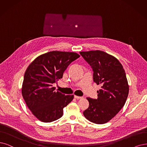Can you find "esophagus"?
<instances>
[{"label":"esophagus","mask_w":147,"mask_h":147,"mask_svg":"<svg viewBox=\"0 0 147 147\" xmlns=\"http://www.w3.org/2000/svg\"><path fill=\"white\" fill-rule=\"evenodd\" d=\"M74 98L77 99H82L83 97H80V96H78L74 95Z\"/></svg>","instance_id":"esophagus-1"}]
</instances>
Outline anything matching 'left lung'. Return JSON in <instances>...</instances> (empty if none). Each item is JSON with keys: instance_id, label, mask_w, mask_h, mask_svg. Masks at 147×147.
Here are the masks:
<instances>
[{"instance_id": "obj_1", "label": "left lung", "mask_w": 147, "mask_h": 147, "mask_svg": "<svg viewBox=\"0 0 147 147\" xmlns=\"http://www.w3.org/2000/svg\"><path fill=\"white\" fill-rule=\"evenodd\" d=\"M93 71V80L101 85L97 99L87 97L89 107L83 114L97 124L110 121L124 106L129 93L126 74L122 64L114 56L100 51L80 52Z\"/></svg>"}]
</instances>
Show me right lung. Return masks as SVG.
Masks as SVG:
<instances>
[{
	"mask_svg": "<svg viewBox=\"0 0 147 147\" xmlns=\"http://www.w3.org/2000/svg\"><path fill=\"white\" fill-rule=\"evenodd\" d=\"M73 52L53 51L36 58L24 74L22 94L27 107L39 121L51 122L63 115V109L74 98L55 91L53 84L62 78L68 65L79 58Z\"/></svg>",
	"mask_w": 147,
	"mask_h": 147,
	"instance_id": "obj_1",
	"label": "right lung"
}]
</instances>
